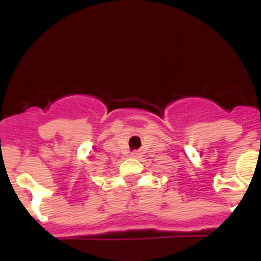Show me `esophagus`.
<instances>
[{
	"instance_id": "1",
	"label": "esophagus",
	"mask_w": 261,
	"mask_h": 261,
	"mask_svg": "<svg viewBox=\"0 0 261 261\" xmlns=\"http://www.w3.org/2000/svg\"><path fill=\"white\" fill-rule=\"evenodd\" d=\"M130 155H131V156H133V158H138V156H139V155H140V154H139V153H138V151H133V153H131V154H130Z\"/></svg>"
}]
</instances>
